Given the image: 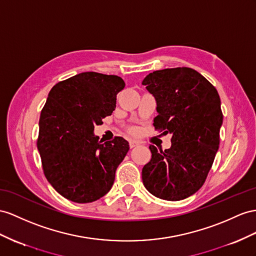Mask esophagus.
<instances>
[{
	"instance_id": "34e87169",
	"label": "esophagus",
	"mask_w": 256,
	"mask_h": 256,
	"mask_svg": "<svg viewBox=\"0 0 256 256\" xmlns=\"http://www.w3.org/2000/svg\"><path fill=\"white\" fill-rule=\"evenodd\" d=\"M138 145H140L138 142H136V140H130V148H134V147L138 146Z\"/></svg>"
}]
</instances>
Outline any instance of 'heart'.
<instances>
[{
  "label": "heart",
  "mask_w": 256,
  "mask_h": 256,
  "mask_svg": "<svg viewBox=\"0 0 256 256\" xmlns=\"http://www.w3.org/2000/svg\"><path fill=\"white\" fill-rule=\"evenodd\" d=\"M130 132H134V130H130Z\"/></svg>",
  "instance_id": "1"
}]
</instances>
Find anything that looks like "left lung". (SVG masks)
Here are the masks:
<instances>
[{"instance_id":"8db88e82","label":"left lung","mask_w":256,"mask_h":256,"mask_svg":"<svg viewBox=\"0 0 256 256\" xmlns=\"http://www.w3.org/2000/svg\"><path fill=\"white\" fill-rule=\"evenodd\" d=\"M156 102L154 126L171 133V148L150 145L152 160L142 168L144 186L156 198L178 201L204 184L220 145L222 123L218 90L198 71L163 69L142 81Z\"/></svg>"}]
</instances>
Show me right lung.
<instances>
[{
  "mask_svg": "<svg viewBox=\"0 0 256 256\" xmlns=\"http://www.w3.org/2000/svg\"><path fill=\"white\" fill-rule=\"evenodd\" d=\"M124 86L120 76L92 71L58 82L48 93L36 146L45 178L66 199L93 202L112 187L128 142L120 136L102 142L93 130L112 114Z\"/></svg>",
  "mask_w": 256,
  "mask_h": 256,
  "instance_id": "right-lung-1",
  "label": "right lung"
}]
</instances>
